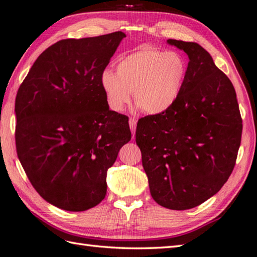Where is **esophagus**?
Instances as JSON below:
<instances>
[{
	"instance_id": "1",
	"label": "esophagus",
	"mask_w": 257,
	"mask_h": 257,
	"mask_svg": "<svg viewBox=\"0 0 257 257\" xmlns=\"http://www.w3.org/2000/svg\"><path fill=\"white\" fill-rule=\"evenodd\" d=\"M129 125H130V129H132L133 136H135L136 127H137V119H136V118H130L129 119Z\"/></svg>"
}]
</instances>
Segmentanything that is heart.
<instances>
[{
    "instance_id": "heart-1",
    "label": "heart",
    "mask_w": 257,
    "mask_h": 257,
    "mask_svg": "<svg viewBox=\"0 0 257 257\" xmlns=\"http://www.w3.org/2000/svg\"><path fill=\"white\" fill-rule=\"evenodd\" d=\"M186 77L187 63L182 54L144 47L120 59L115 72L103 70L100 84L113 111H122L134 92L135 102L142 111L160 114L178 101Z\"/></svg>"
}]
</instances>
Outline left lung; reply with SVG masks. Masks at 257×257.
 Masks as SVG:
<instances>
[{"instance_id":"obj_1","label":"left lung","mask_w":257,"mask_h":257,"mask_svg":"<svg viewBox=\"0 0 257 257\" xmlns=\"http://www.w3.org/2000/svg\"><path fill=\"white\" fill-rule=\"evenodd\" d=\"M188 55L183 92L168 111L139 119L136 143L154 200L174 210L212 197L232 174L242 137L233 83L198 43L169 39Z\"/></svg>"}]
</instances>
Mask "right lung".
<instances>
[{"label":"right lung","instance_id":"right-lung-1","mask_svg":"<svg viewBox=\"0 0 257 257\" xmlns=\"http://www.w3.org/2000/svg\"><path fill=\"white\" fill-rule=\"evenodd\" d=\"M125 34L61 40L39 55L15 98V144L34 189L69 212L97 206L107 172L132 139L128 117L109 109L100 74Z\"/></svg>","mask_w":257,"mask_h":257}]
</instances>
